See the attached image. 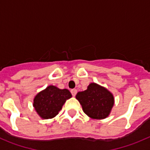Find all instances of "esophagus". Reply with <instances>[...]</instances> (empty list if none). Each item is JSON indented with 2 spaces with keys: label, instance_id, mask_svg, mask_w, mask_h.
Segmentation results:
<instances>
[{
  "label": "esophagus",
  "instance_id": "obj_1",
  "mask_svg": "<svg viewBox=\"0 0 150 150\" xmlns=\"http://www.w3.org/2000/svg\"><path fill=\"white\" fill-rule=\"evenodd\" d=\"M71 94H72L73 96L74 97L75 95H76V93H77V90H76V89H71Z\"/></svg>",
  "mask_w": 150,
  "mask_h": 150
}]
</instances>
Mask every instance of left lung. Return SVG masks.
Listing matches in <instances>:
<instances>
[{
	"mask_svg": "<svg viewBox=\"0 0 150 150\" xmlns=\"http://www.w3.org/2000/svg\"><path fill=\"white\" fill-rule=\"evenodd\" d=\"M83 112L91 119L103 120L109 116L113 104V95L106 88L95 83H90L87 89L76 95Z\"/></svg>",
	"mask_w": 150,
	"mask_h": 150,
	"instance_id": "1",
	"label": "left lung"
}]
</instances>
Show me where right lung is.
Wrapping results in <instances>:
<instances>
[{
  "label": "right lung",
  "instance_id": "1",
  "mask_svg": "<svg viewBox=\"0 0 150 150\" xmlns=\"http://www.w3.org/2000/svg\"><path fill=\"white\" fill-rule=\"evenodd\" d=\"M71 97L72 95L68 89L49 86L36 95L33 106L42 119L48 120L59 114L64 104Z\"/></svg>",
  "mask_w": 150,
  "mask_h": 150
}]
</instances>
